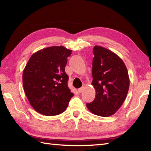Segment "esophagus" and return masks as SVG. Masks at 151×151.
I'll use <instances>...</instances> for the list:
<instances>
[{"mask_svg": "<svg viewBox=\"0 0 151 151\" xmlns=\"http://www.w3.org/2000/svg\"><path fill=\"white\" fill-rule=\"evenodd\" d=\"M84 87H82V88H79V89H78V91L79 93H82L83 91H84Z\"/></svg>", "mask_w": 151, "mask_h": 151, "instance_id": "obj_1", "label": "esophagus"}]
</instances>
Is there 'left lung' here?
I'll return each mask as SVG.
<instances>
[{"instance_id":"1","label":"left lung","mask_w":151,"mask_h":151,"mask_svg":"<svg viewBox=\"0 0 151 151\" xmlns=\"http://www.w3.org/2000/svg\"><path fill=\"white\" fill-rule=\"evenodd\" d=\"M92 65L94 101L86 106L92 114L102 117L114 115L127 97L130 86L129 73L123 61L116 54L95 46Z\"/></svg>"}]
</instances>
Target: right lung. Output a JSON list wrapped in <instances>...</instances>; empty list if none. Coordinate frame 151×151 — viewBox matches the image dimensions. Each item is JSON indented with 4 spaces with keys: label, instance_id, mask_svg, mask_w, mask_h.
Wrapping results in <instances>:
<instances>
[{
    "label": "right lung",
    "instance_id": "obj_1",
    "mask_svg": "<svg viewBox=\"0 0 151 151\" xmlns=\"http://www.w3.org/2000/svg\"><path fill=\"white\" fill-rule=\"evenodd\" d=\"M72 50L63 46L45 48L32 55L22 73V84L30 105L38 113L57 115L65 110L74 94L65 72Z\"/></svg>",
    "mask_w": 151,
    "mask_h": 151
}]
</instances>
